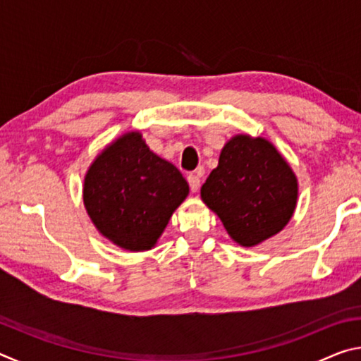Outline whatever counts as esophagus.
<instances>
[{
	"instance_id": "obj_1",
	"label": "esophagus",
	"mask_w": 361,
	"mask_h": 361,
	"mask_svg": "<svg viewBox=\"0 0 361 361\" xmlns=\"http://www.w3.org/2000/svg\"><path fill=\"white\" fill-rule=\"evenodd\" d=\"M188 183H189V189H191L192 192L199 191V188H200V178H199L197 175H194V173L188 175Z\"/></svg>"
}]
</instances>
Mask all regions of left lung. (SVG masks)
<instances>
[{
    "instance_id": "1",
    "label": "left lung",
    "mask_w": 361,
    "mask_h": 361,
    "mask_svg": "<svg viewBox=\"0 0 361 361\" xmlns=\"http://www.w3.org/2000/svg\"><path fill=\"white\" fill-rule=\"evenodd\" d=\"M200 195L232 239L242 247H253L290 221L298 181L267 140L237 135L226 143Z\"/></svg>"
}]
</instances>
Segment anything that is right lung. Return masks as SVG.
<instances>
[{"mask_svg":"<svg viewBox=\"0 0 361 361\" xmlns=\"http://www.w3.org/2000/svg\"><path fill=\"white\" fill-rule=\"evenodd\" d=\"M189 186L138 132L126 133L102 152L84 180V205L106 239L130 252L154 247Z\"/></svg>","mask_w":361,"mask_h":361,"instance_id":"right-lung-1","label":"right lung"}]
</instances>
